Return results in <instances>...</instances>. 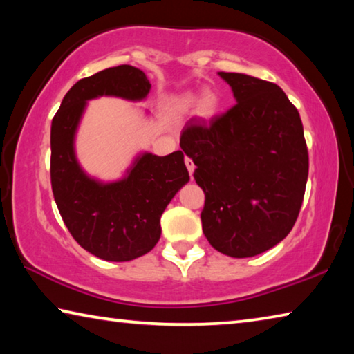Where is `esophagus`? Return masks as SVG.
Segmentation results:
<instances>
[{"mask_svg": "<svg viewBox=\"0 0 354 354\" xmlns=\"http://www.w3.org/2000/svg\"><path fill=\"white\" fill-rule=\"evenodd\" d=\"M184 162H185V165H187V170H189L190 176H192V175H194V171H195V164H194V160H192L190 158H185V159H184Z\"/></svg>", "mask_w": 354, "mask_h": 354, "instance_id": "1", "label": "esophagus"}]
</instances>
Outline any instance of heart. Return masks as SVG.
<instances>
[{
	"label": "heart",
	"instance_id": "b5f03b06",
	"mask_svg": "<svg viewBox=\"0 0 354 354\" xmlns=\"http://www.w3.org/2000/svg\"><path fill=\"white\" fill-rule=\"evenodd\" d=\"M176 103L179 109L183 111H187L196 104V112H198L203 118L215 117L220 109L218 93L211 91V88L203 92L198 98H196V95L194 93H184L178 98Z\"/></svg>",
	"mask_w": 354,
	"mask_h": 354
}]
</instances>
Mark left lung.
<instances>
[{
    "instance_id": "obj_1",
    "label": "left lung",
    "mask_w": 354,
    "mask_h": 354,
    "mask_svg": "<svg viewBox=\"0 0 354 354\" xmlns=\"http://www.w3.org/2000/svg\"><path fill=\"white\" fill-rule=\"evenodd\" d=\"M218 76L236 106L211 122L192 118L183 151L205 190L203 232L231 257L273 248L295 225L306 189L309 158L297 107L277 84L242 73Z\"/></svg>"
}]
</instances>
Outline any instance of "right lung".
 <instances>
[{"label": "right lung", "instance_id": "1", "mask_svg": "<svg viewBox=\"0 0 354 354\" xmlns=\"http://www.w3.org/2000/svg\"><path fill=\"white\" fill-rule=\"evenodd\" d=\"M151 84L133 65L106 68L77 81L51 123V187L65 226L100 259L133 261L154 248L160 215L189 183L184 153L140 151L115 181L91 176L77 160L75 140L87 103L100 97L145 101Z\"/></svg>", "mask_w": 354, "mask_h": 354}]
</instances>
